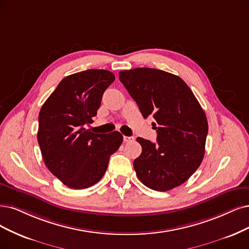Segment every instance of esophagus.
Listing matches in <instances>:
<instances>
[{"label":"esophagus","mask_w":249,"mask_h":249,"mask_svg":"<svg viewBox=\"0 0 249 249\" xmlns=\"http://www.w3.org/2000/svg\"><path fill=\"white\" fill-rule=\"evenodd\" d=\"M123 140L125 142H131L134 141V137L133 136H124Z\"/></svg>","instance_id":"obj_1"}]
</instances>
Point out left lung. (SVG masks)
Returning a JSON list of instances; mask_svg holds the SVG:
<instances>
[{
  "label": "left lung",
  "instance_id": "1",
  "mask_svg": "<svg viewBox=\"0 0 249 249\" xmlns=\"http://www.w3.org/2000/svg\"><path fill=\"white\" fill-rule=\"evenodd\" d=\"M143 118L156 120L157 142L142 137V151L133 162L139 179L148 188L165 192L180 186L200 166L208 132L203 108L185 81L150 68L119 72Z\"/></svg>",
  "mask_w": 249,
  "mask_h": 249
}]
</instances>
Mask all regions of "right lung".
Instances as JSON below:
<instances>
[{"instance_id":"obj_1","label":"right lung","mask_w":249,"mask_h":249,"mask_svg":"<svg viewBox=\"0 0 249 249\" xmlns=\"http://www.w3.org/2000/svg\"><path fill=\"white\" fill-rule=\"evenodd\" d=\"M115 80L107 70H87L62 79L39 114L38 142L46 166L71 189L95 185L107 171L122 134L84 127L97 114L104 92Z\"/></svg>"}]
</instances>
